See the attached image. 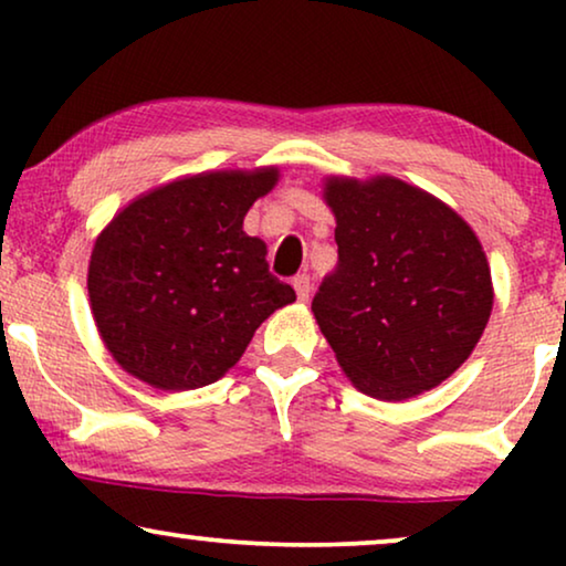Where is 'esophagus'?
Wrapping results in <instances>:
<instances>
[{"label": "esophagus", "mask_w": 566, "mask_h": 566, "mask_svg": "<svg viewBox=\"0 0 566 566\" xmlns=\"http://www.w3.org/2000/svg\"><path fill=\"white\" fill-rule=\"evenodd\" d=\"M293 289H296L298 301H308V293H312V277L306 273H298L293 277Z\"/></svg>", "instance_id": "esophagus-1"}]
</instances>
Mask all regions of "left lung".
Here are the masks:
<instances>
[{
  "label": "left lung",
  "instance_id": "left-lung-1",
  "mask_svg": "<svg viewBox=\"0 0 566 566\" xmlns=\"http://www.w3.org/2000/svg\"><path fill=\"white\" fill-rule=\"evenodd\" d=\"M324 200L337 219V265L312 308L339 366L363 394L386 401L446 381L492 312L490 265L474 231L394 177H335Z\"/></svg>",
  "mask_w": 566,
  "mask_h": 566
}]
</instances>
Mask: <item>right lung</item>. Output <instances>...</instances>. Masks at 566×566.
I'll use <instances>...</instances> for the list:
<instances>
[{
    "label": "right lung",
    "mask_w": 566,
    "mask_h": 566,
    "mask_svg": "<svg viewBox=\"0 0 566 566\" xmlns=\"http://www.w3.org/2000/svg\"><path fill=\"white\" fill-rule=\"evenodd\" d=\"M277 169L208 172L151 190L115 216L90 260V304L123 370L154 389L213 384L275 308L296 301L242 231Z\"/></svg>",
    "instance_id": "obj_1"
}]
</instances>
